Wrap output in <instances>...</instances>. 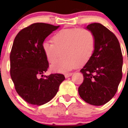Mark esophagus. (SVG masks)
Segmentation results:
<instances>
[{
  "label": "esophagus",
  "instance_id": "obj_1",
  "mask_svg": "<svg viewBox=\"0 0 128 128\" xmlns=\"http://www.w3.org/2000/svg\"><path fill=\"white\" fill-rule=\"evenodd\" d=\"M72 73H71V72H70V73H66V74H65V77L66 78H68V77L71 76H72Z\"/></svg>",
  "mask_w": 128,
  "mask_h": 128
}]
</instances>
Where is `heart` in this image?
Segmentation results:
<instances>
[{"mask_svg":"<svg viewBox=\"0 0 128 128\" xmlns=\"http://www.w3.org/2000/svg\"><path fill=\"white\" fill-rule=\"evenodd\" d=\"M52 42L46 40L42 49L48 63H54L60 56V60L50 68L56 72L70 70L86 63L93 56L96 48V37L92 31L84 28H65L54 34Z\"/></svg>","mask_w":128,"mask_h":128,"instance_id":"heart-1","label":"heart"}]
</instances>
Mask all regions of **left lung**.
Masks as SVG:
<instances>
[{"label": "left lung", "instance_id": "obj_1", "mask_svg": "<svg viewBox=\"0 0 128 128\" xmlns=\"http://www.w3.org/2000/svg\"><path fill=\"white\" fill-rule=\"evenodd\" d=\"M86 29L94 34L96 48L80 70L84 80L78 92L87 103L100 106L110 100L117 92L122 77V54L117 38L105 26L94 23Z\"/></svg>", "mask_w": 128, "mask_h": 128}]
</instances>
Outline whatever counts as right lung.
<instances>
[{"label":"right lung","mask_w":128,"mask_h":128,"mask_svg":"<svg viewBox=\"0 0 128 128\" xmlns=\"http://www.w3.org/2000/svg\"><path fill=\"white\" fill-rule=\"evenodd\" d=\"M59 27L32 24L20 30L13 42L10 56V75L18 94L30 104L40 106L50 101L65 79L63 74L57 73L42 77L48 70V62L42 44Z\"/></svg>","instance_id":"obj_1"}]
</instances>
